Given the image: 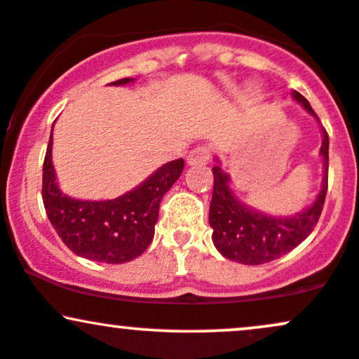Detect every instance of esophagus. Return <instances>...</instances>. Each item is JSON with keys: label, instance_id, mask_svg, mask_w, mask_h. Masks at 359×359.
Listing matches in <instances>:
<instances>
[{"label": "esophagus", "instance_id": "esophagus-1", "mask_svg": "<svg viewBox=\"0 0 359 359\" xmlns=\"http://www.w3.org/2000/svg\"><path fill=\"white\" fill-rule=\"evenodd\" d=\"M211 160V150L205 145H199L192 148L187 155L189 165H205Z\"/></svg>", "mask_w": 359, "mask_h": 359}]
</instances>
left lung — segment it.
Wrapping results in <instances>:
<instances>
[{
	"instance_id": "obj_1",
	"label": "left lung",
	"mask_w": 359,
	"mask_h": 359,
	"mask_svg": "<svg viewBox=\"0 0 359 359\" xmlns=\"http://www.w3.org/2000/svg\"><path fill=\"white\" fill-rule=\"evenodd\" d=\"M294 97L317 118L302 94L294 93ZM320 154L324 156L325 167L323 191L307 211L295 214L294 217H270L251 211L234 197L228 185L229 177L217 165L212 167L214 189L209 208V224L212 228L216 248L233 262H240L243 265H262L280 258L306 240L319 222L327 194L329 137L325 130Z\"/></svg>"
}]
</instances>
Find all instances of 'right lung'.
Listing matches in <instances>:
<instances>
[{"label":"right lung","instance_id":"obj_1","mask_svg":"<svg viewBox=\"0 0 359 359\" xmlns=\"http://www.w3.org/2000/svg\"><path fill=\"white\" fill-rule=\"evenodd\" d=\"M125 77L113 82L126 84ZM184 170L177 158L160 167L140 187L113 201H77L64 196L55 184L52 135L43 160L42 199L53 229L72 253L102 263H126L148 248L155 234L163 196Z\"/></svg>","mask_w":359,"mask_h":359}]
</instances>
